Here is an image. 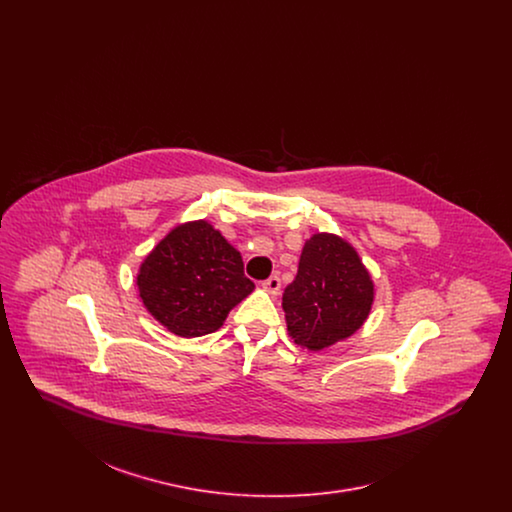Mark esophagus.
<instances>
[{
	"label": "esophagus",
	"mask_w": 512,
	"mask_h": 512,
	"mask_svg": "<svg viewBox=\"0 0 512 512\" xmlns=\"http://www.w3.org/2000/svg\"><path fill=\"white\" fill-rule=\"evenodd\" d=\"M263 288H265L270 295H278L280 288H282V282H280L278 276H270V278H267V280L263 282Z\"/></svg>",
	"instance_id": "obj_1"
}]
</instances>
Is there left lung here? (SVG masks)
<instances>
[{"label": "left lung", "mask_w": 512, "mask_h": 512, "mask_svg": "<svg viewBox=\"0 0 512 512\" xmlns=\"http://www.w3.org/2000/svg\"><path fill=\"white\" fill-rule=\"evenodd\" d=\"M374 301V284L357 251L334 234H315L301 251L282 307L293 341L320 351L355 334Z\"/></svg>", "instance_id": "obj_1"}]
</instances>
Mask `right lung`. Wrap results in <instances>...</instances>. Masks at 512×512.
<instances>
[{
  "mask_svg": "<svg viewBox=\"0 0 512 512\" xmlns=\"http://www.w3.org/2000/svg\"><path fill=\"white\" fill-rule=\"evenodd\" d=\"M253 288L240 251L207 220L176 226L147 255L138 274L147 311L182 338L217 332Z\"/></svg>",
  "mask_w": 512,
  "mask_h": 512,
  "instance_id": "add662e5",
  "label": "right lung"
}]
</instances>
